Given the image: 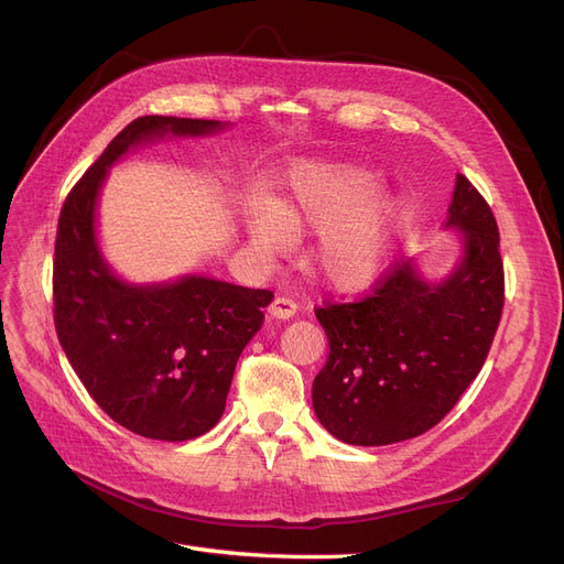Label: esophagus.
I'll use <instances>...</instances> for the list:
<instances>
[{
  "mask_svg": "<svg viewBox=\"0 0 564 564\" xmlns=\"http://www.w3.org/2000/svg\"><path fill=\"white\" fill-rule=\"evenodd\" d=\"M296 311H299V305H296L292 299H284V296H278L275 301L270 303V308H268L270 317H275V319H289V317H294Z\"/></svg>",
  "mask_w": 564,
  "mask_h": 564,
  "instance_id": "34e87169",
  "label": "esophagus"
}]
</instances>
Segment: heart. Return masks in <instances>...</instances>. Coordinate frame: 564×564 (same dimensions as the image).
Instances as JSON below:
<instances>
[{"instance_id": "1", "label": "heart", "mask_w": 564, "mask_h": 564, "mask_svg": "<svg viewBox=\"0 0 564 564\" xmlns=\"http://www.w3.org/2000/svg\"><path fill=\"white\" fill-rule=\"evenodd\" d=\"M379 178L352 164H327L303 172L286 199L261 204L247 214L253 251L272 259L292 232L317 235L311 263L317 275L340 292L377 280L404 230L412 207L402 195L377 193Z\"/></svg>"}]
</instances>
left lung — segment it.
Returning a JSON list of instances; mask_svg holds the SVG:
<instances>
[{
	"label": "left lung",
	"mask_w": 564,
	"mask_h": 564,
	"mask_svg": "<svg viewBox=\"0 0 564 564\" xmlns=\"http://www.w3.org/2000/svg\"><path fill=\"white\" fill-rule=\"evenodd\" d=\"M445 228L460 242L445 278L429 280L409 259L362 301L315 311L329 357L313 381V409L346 445L381 447L431 431L487 360L503 311L499 228L460 174Z\"/></svg>",
	"instance_id": "8db88e82"
}]
</instances>
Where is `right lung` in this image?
<instances>
[{
    "label": "right lung",
    "mask_w": 564,
    "mask_h": 564,
    "mask_svg": "<svg viewBox=\"0 0 564 564\" xmlns=\"http://www.w3.org/2000/svg\"><path fill=\"white\" fill-rule=\"evenodd\" d=\"M224 129L228 122L218 119H133L79 178L58 218L54 319L61 346L96 404L150 440L183 442L214 429L272 292L197 272L169 282L119 278L98 242V197L110 169L131 150Z\"/></svg>",
    "instance_id": "obj_1"
}]
</instances>
